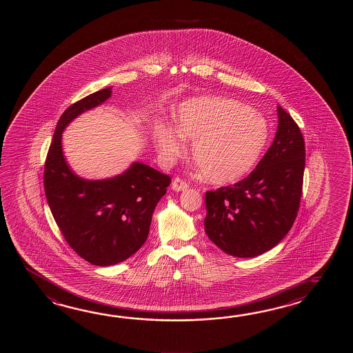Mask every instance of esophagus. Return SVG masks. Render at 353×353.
I'll list each match as a JSON object with an SVG mask.
<instances>
[{"mask_svg":"<svg viewBox=\"0 0 353 353\" xmlns=\"http://www.w3.org/2000/svg\"><path fill=\"white\" fill-rule=\"evenodd\" d=\"M172 188H173L175 192H181V190H185L189 188V184L184 179L181 178H175L172 183Z\"/></svg>","mask_w":353,"mask_h":353,"instance_id":"obj_1","label":"esophagus"}]
</instances>
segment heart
<instances>
[{
  "label": "heart",
  "mask_w": 353,
  "mask_h": 353,
  "mask_svg": "<svg viewBox=\"0 0 353 353\" xmlns=\"http://www.w3.org/2000/svg\"><path fill=\"white\" fill-rule=\"evenodd\" d=\"M175 129L166 122L152 128L159 155L173 161L184 152L183 139L193 140L192 157L210 183L228 184L248 175L263 154L270 128L261 113L239 101L194 97L174 112Z\"/></svg>",
  "instance_id": "1"
}]
</instances>
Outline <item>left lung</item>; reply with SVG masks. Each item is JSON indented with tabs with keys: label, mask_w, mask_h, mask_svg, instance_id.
Instances as JSON below:
<instances>
[{
	"label": "left lung",
	"mask_w": 353,
	"mask_h": 353,
	"mask_svg": "<svg viewBox=\"0 0 353 353\" xmlns=\"http://www.w3.org/2000/svg\"><path fill=\"white\" fill-rule=\"evenodd\" d=\"M279 126L269 150L248 176L205 192L204 230L228 255L255 257L290 231L300 207L305 145L298 123L278 107Z\"/></svg>",
	"instance_id": "1"
}]
</instances>
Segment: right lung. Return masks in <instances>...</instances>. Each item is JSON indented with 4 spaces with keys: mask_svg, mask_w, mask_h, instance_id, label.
<instances>
[{
    "mask_svg": "<svg viewBox=\"0 0 353 353\" xmlns=\"http://www.w3.org/2000/svg\"><path fill=\"white\" fill-rule=\"evenodd\" d=\"M111 87L69 105L60 116L44 168L46 201L68 245L85 261L108 266L125 261L143 246L151 217L172 178L135 163L105 180L81 179L61 151V132L78 114L105 102Z\"/></svg>",
    "mask_w": 353,
    "mask_h": 353,
    "instance_id": "right-lung-1",
    "label": "right lung"
}]
</instances>
